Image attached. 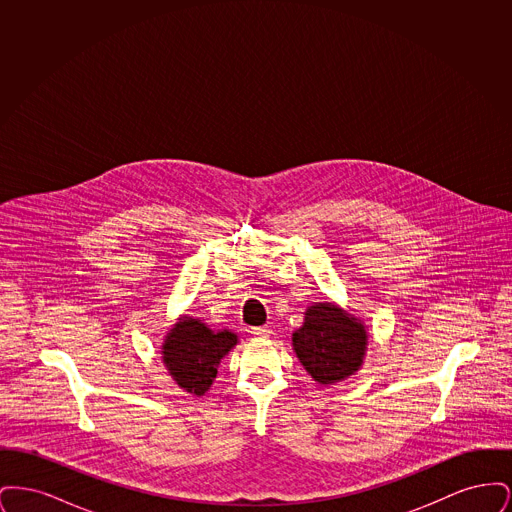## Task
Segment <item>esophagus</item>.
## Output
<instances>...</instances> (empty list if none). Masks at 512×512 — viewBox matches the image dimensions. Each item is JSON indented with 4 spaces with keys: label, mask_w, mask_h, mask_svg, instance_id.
Masks as SVG:
<instances>
[{
    "label": "esophagus",
    "mask_w": 512,
    "mask_h": 512,
    "mask_svg": "<svg viewBox=\"0 0 512 512\" xmlns=\"http://www.w3.org/2000/svg\"><path fill=\"white\" fill-rule=\"evenodd\" d=\"M251 334H253L255 338H270V336H272V330H270L268 326H259V328H253Z\"/></svg>",
    "instance_id": "1"
}]
</instances>
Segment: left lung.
<instances>
[{
    "instance_id": "1",
    "label": "left lung",
    "mask_w": 512,
    "mask_h": 512,
    "mask_svg": "<svg viewBox=\"0 0 512 512\" xmlns=\"http://www.w3.org/2000/svg\"><path fill=\"white\" fill-rule=\"evenodd\" d=\"M292 347L303 368L320 386H334L361 370L368 351V330L359 317L334 301L311 303Z\"/></svg>"
}]
</instances>
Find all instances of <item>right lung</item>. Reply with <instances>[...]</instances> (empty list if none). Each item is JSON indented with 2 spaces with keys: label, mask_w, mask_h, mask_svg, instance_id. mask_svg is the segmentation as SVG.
I'll list each match as a JSON object with an SVG mask.
<instances>
[{
  "label": "right lung",
  "mask_w": 512,
  "mask_h": 512,
  "mask_svg": "<svg viewBox=\"0 0 512 512\" xmlns=\"http://www.w3.org/2000/svg\"><path fill=\"white\" fill-rule=\"evenodd\" d=\"M238 334L211 330L199 318L180 315L161 345V361L180 390L205 395L211 390L220 361L238 345Z\"/></svg>",
  "instance_id": "obj_1"
}]
</instances>
